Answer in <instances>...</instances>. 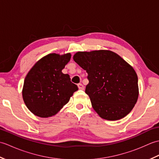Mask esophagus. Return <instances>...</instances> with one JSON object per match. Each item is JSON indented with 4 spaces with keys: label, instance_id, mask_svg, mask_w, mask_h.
Returning a JSON list of instances; mask_svg holds the SVG:
<instances>
[{
    "label": "esophagus",
    "instance_id": "1",
    "mask_svg": "<svg viewBox=\"0 0 159 159\" xmlns=\"http://www.w3.org/2000/svg\"><path fill=\"white\" fill-rule=\"evenodd\" d=\"M78 87H79V89H81V90L84 89V86H83V84H81V83L78 84Z\"/></svg>",
    "mask_w": 159,
    "mask_h": 159
}]
</instances>
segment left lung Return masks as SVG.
Segmentation results:
<instances>
[{"mask_svg":"<svg viewBox=\"0 0 159 159\" xmlns=\"http://www.w3.org/2000/svg\"><path fill=\"white\" fill-rule=\"evenodd\" d=\"M73 59L88 74L85 93L101 117L117 120L130 112L139 96L133 67L110 50L78 52Z\"/></svg>","mask_w":159,"mask_h":159,"instance_id":"left-lung-1","label":"left lung"}]
</instances>
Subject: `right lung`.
<instances>
[{"label":"right lung","instance_id":"right-lung-1","mask_svg":"<svg viewBox=\"0 0 159 159\" xmlns=\"http://www.w3.org/2000/svg\"><path fill=\"white\" fill-rule=\"evenodd\" d=\"M71 55L49 54L37 62L26 75L22 90L24 102L35 116L48 117L59 112L79 89L62 70Z\"/></svg>","mask_w":159,"mask_h":159}]
</instances>
